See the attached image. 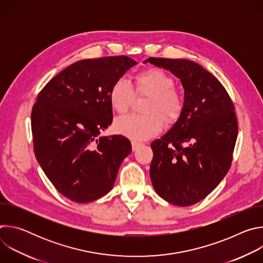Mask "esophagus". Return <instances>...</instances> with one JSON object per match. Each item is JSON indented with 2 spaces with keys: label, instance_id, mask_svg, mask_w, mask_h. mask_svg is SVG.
I'll list each match as a JSON object with an SVG mask.
<instances>
[{
  "label": "esophagus",
  "instance_id": "esophagus-1",
  "mask_svg": "<svg viewBox=\"0 0 263 263\" xmlns=\"http://www.w3.org/2000/svg\"><path fill=\"white\" fill-rule=\"evenodd\" d=\"M139 145H140L139 142H137V141H132V149H133V152L137 151V148L139 147Z\"/></svg>",
  "mask_w": 263,
  "mask_h": 263
}]
</instances>
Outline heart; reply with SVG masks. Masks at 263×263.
<instances>
[{
	"instance_id": "heart-1",
	"label": "heart",
	"mask_w": 263,
	"mask_h": 263,
	"mask_svg": "<svg viewBox=\"0 0 263 263\" xmlns=\"http://www.w3.org/2000/svg\"><path fill=\"white\" fill-rule=\"evenodd\" d=\"M175 88L174 78L161 68H147L136 74V95L148 97L143 107L145 115H131L118 119L114 125L115 131L138 141L159 134L163 122L173 124L183 109V99ZM134 98V90L127 80L120 78L111 85L109 103L118 114H126Z\"/></svg>"
}]
</instances>
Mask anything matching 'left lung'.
<instances>
[{
	"label": "left lung",
	"instance_id": "8db88e82",
	"mask_svg": "<svg viewBox=\"0 0 263 263\" xmlns=\"http://www.w3.org/2000/svg\"><path fill=\"white\" fill-rule=\"evenodd\" d=\"M143 62L170 70L184 88L180 117L151 143L153 187L171 204L194 205L230 168L238 132L233 103L213 74L194 61L151 57Z\"/></svg>",
	"mask_w": 263,
	"mask_h": 263
}]
</instances>
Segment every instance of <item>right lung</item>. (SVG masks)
Returning a JSON list of instances; mask_svg holds the SVG:
<instances>
[{"label": "right lung", "instance_id": "1", "mask_svg": "<svg viewBox=\"0 0 263 263\" xmlns=\"http://www.w3.org/2000/svg\"><path fill=\"white\" fill-rule=\"evenodd\" d=\"M136 61L127 56L84 59L51 79L31 114L35 157L55 189L77 203L109 193L131 142L101 136L112 123L111 85Z\"/></svg>", "mask_w": 263, "mask_h": 263}]
</instances>
